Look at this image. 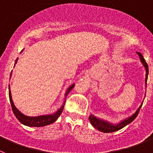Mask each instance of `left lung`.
Instances as JSON below:
<instances>
[{"mask_svg":"<svg viewBox=\"0 0 153 153\" xmlns=\"http://www.w3.org/2000/svg\"><path fill=\"white\" fill-rule=\"evenodd\" d=\"M137 54L139 55L140 56V60H141V62L143 63V66L145 67L146 70V83L147 82V78H148V74H149V67L148 65H147V63L146 62L145 59L143 58V55L140 53L137 52ZM142 105L140 106V107L137 109V111L134 113V114L132 115V117H129L126 120H123L121 123H120L119 124H117V125H113V124L109 123L107 122H105L103 120H99L97 119V117H93V116H90L89 117V120L90 121V123L93 126V127H95L96 129H98L99 131H100V132H116V131H118L120 129H121L122 128H123L124 126H126V125L130 123L131 122H132L136 118V117L138 116V113L140 112V109H141Z\"/></svg>","mask_w":153,"mask_h":153,"instance_id":"8db88e82","label":"left lung"}]
</instances>
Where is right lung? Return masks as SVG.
Here are the masks:
<instances>
[{"label":"right lung","instance_id":"obj_1","mask_svg":"<svg viewBox=\"0 0 153 153\" xmlns=\"http://www.w3.org/2000/svg\"><path fill=\"white\" fill-rule=\"evenodd\" d=\"M17 63V62H16ZM74 87V84L70 86V88L67 90V93H66V96L70 93V91L72 90ZM9 98H10V102L11 104L12 110H13V114L15 115V117H17V120L20 121L22 124L25 126H35V127H40V126H44L49 125V124L53 123L55 122L57 118L60 117V115L63 112V107H64L65 101L63 102V106L58 109L57 111L55 113L52 115H47V116H40V117H27L21 112L19 111L18 109L15 107L14 104H13V100H12L11 97V93L10 90V86H9Z\"/></svg>","mask_w":153,"mask_h":153}]
</instances>
